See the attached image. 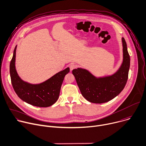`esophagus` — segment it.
<instances>
[{"label":"esophagus","mask_w":146,"mask_h":146,"mask_svg":"<svg viewBox=\"0 0 146 146\" xmlns=\"http://www.w3.org/2000/svg\"><path fill=\"white\" fill-rule=\"evenodd\" d=\"M69 67H70V70L72 71V70H73L74 69H75L76 68V65L74 63H71V64H70Z\"/></svg>","instance_id":"esophagus-1"}]
</instances>
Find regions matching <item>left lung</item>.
<instances>
[{"label":"left lung","instance_id":"obj_1","mask_svg":"<svg viewBox=\"0 0 146 146\" xmlns=\"http://www.w3.org/2000/svg\"><path fill=\"white\" fill-rule=\"evenodd\" d=\"M123 61L114 74L97 78L88 70L78 68L72 70L82 95L88 101L95 104L108 102L117 96L127 83L130 67V56L127 43L122 38Z\"/></svg>","mask_w":146,"mask_h":146}]
</instances>
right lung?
Wrapping results in <instances>:
<instances>
[{"label": "right lung", "mask_w": 146, "mask_h": 146, "mask_svg": "<svg viewBox=\"0 0 146 146\" xmlns=\"http://www.w3.org/2000/svg\"><path fill=\"white\" fill-rule=\"evenodd\" d=\"M17 45L10 64V74L13 89L17 96L25 102L38 107H48L59 98L64 78L70 68L60 71L40 84H31L23 81L17 74L15 68Z\"/></svg>", "instance_id": "obj_1"}]
</instances>
